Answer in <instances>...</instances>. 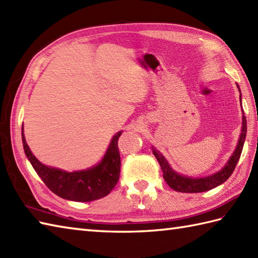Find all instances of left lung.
I'll return each mask as SVG.
<instances>
[{"label": "left lung", "mask_w": 258, "mask_h": 258, "mask_svg": "<svg viewBox=\"0 0 258 258\" xmlns=\"http://www.w3.org/2000/svg\"><path fill=\"white\" fill-rule=\"evenodd\" d=\"M237 87H238V91L240 92L238 85H237ZM239 97H242V96L239 95ZM240 104H242V101H240ZM243 114H244V112H243ZM246 125H247V123H246V117H245V115H243L242 133H240L236 150H235L232 157L229 158L228 163L226 164L225 167L222 169V171L217 172L216 174L210 175V176H206V177L191 178V177L182 176V175H179L176 172H174L171 168V166L168 165V163L165 160V157H164L157 150H155L154 147H152L153 154H154L156 160L158 161V163H160L161 169L163 172V177H164V179H165L167 185L172 189L176 190V191H180V193H201V191L210 190L212 188H215L216 186L223 184L233 174L235 167H236V165H237V162L239 160L240 154H242L244 141L246 138V132H247V127H246Z\"/></svg>", "instance_id": "obj_1"}]
</instances>
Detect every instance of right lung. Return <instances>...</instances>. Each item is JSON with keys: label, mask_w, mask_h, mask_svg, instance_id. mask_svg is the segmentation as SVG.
Here are the masks:
<instances>
[{"label": "right lung", "mask_w": 258, "mask_h": 258, "mask_svg": "<svg viewBox=\"0 0 258 258\" xmlns=\"http://www.w3.org/2000/svg\"><path fill=\"white\" fill-rule=\"evenodd\" d=\"M120 134L122 132H118L112 139L106 154L98 165L86 171L69 173L62 169L48 167L38 162L26 144L22 126V142L25 155L38 176L54 194L74 202L100 200L108 195L115 187L120 172V155L117 146Z\"/></svg>", "instance_id": "obj_1"}]
</instances>
